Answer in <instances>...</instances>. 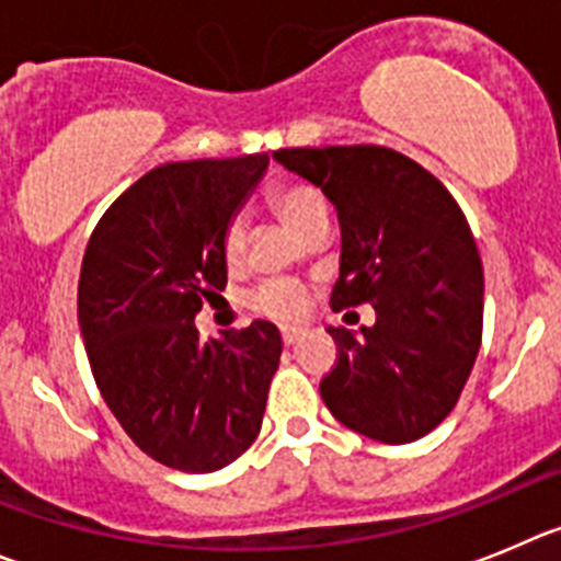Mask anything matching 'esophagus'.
Here are the masks:
<instances>
[{
	"label": "esophagus",
	"instance_id": "1",
	"mask_svg": "<svg viewBox=\"0 0 561 561\" xmlns=\"http://www.w3.org/2000/svg\"><path fill=\"white\" fill-rule=\"evenodd\" d=\"M301 335H305V330H296V327H282V343H285V346H293V343L299 341Z\"/></svg>",
	"mask_w": 561,
	"mask_h": 561
}]
</instances>
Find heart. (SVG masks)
Segmentation results:
<instances>
[{
    "instance_id": "b5f03b06",
    "label": "heart",
    "mask_w": 561,
    "mask_h": 561,
    "mask_svg": "<svg viewBox=\"0 0 561 561\" xmlns=\"http://www.w3.org/2000/svg\"><path fill=\"white\" fill-rule=\"evenodd\" d=\"M271 204L279 211V218L301 237L316 224L327 220V198L318 186L307 184V181H285V184L274 186ZM245 245H249V226L240 215H234L220 234V254H224L226 265L243 262ZM249 307L256 316L274 318V321H296L307 310V287L293 279L262 282L260 287L251 290Z\"/></svg>"
}]
</instances>
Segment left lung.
Wrapping results in <instances>:
<instances>
[{
	"instance_id": "left-lung-1",
	"label": "left lung",
	"mask_w": 561,
	"mask_h": 561,
	"mask_svg": "<svg viewBox=\"0 0 561 561\" xmlns=\"http://www.w3.org/2000/svg\"><path fill=\"white\" fill-rule=\"evenodd\" d=\"M274 159L324 190L341 220L330 305H371L375 327H330L321 400L341 425L408 444L450 416L483 332V265L447 186L382 145L282 148Z\"/></svg>"
}]
</instances>
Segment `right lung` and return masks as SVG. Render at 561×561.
Masks as SVG:
<instances>
[{"label": "right lung", "instance_id": "1", "mask_svg": "<svg viewBox=\"0 0 561 561\" xmlns=\"http://www.w3.org/2000/svg\"><path fill=\"white\" fill-rule=\"evenodd\" d=\"M268 153L173 161L105 209L85 245L78 321L94 382L153 461L215 472L260 436L282 337L271 321L201 341L195 316L226 287L220 234Z\"/></svg>", "mask_w": 561, "mask_h": 561}]
</instances>
